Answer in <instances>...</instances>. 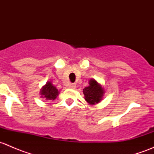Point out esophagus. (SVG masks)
<instances>
[{
    "mask_svg": "<svg viewBox=\"0 0 154 154\" xmlns=\"http://www.w3.org/2000/svg\"><path fill=\"white\" fill-rule=\"evenodd\" d=\"M68 87H69L70 88H76V84H75V83H70V84L68 85Z\"/></svg>",
    "mask_w": 154,
    "mask_h": 154,
    "instance_id": "obj_1",
    "label": "esophagus"
}]
</instances>
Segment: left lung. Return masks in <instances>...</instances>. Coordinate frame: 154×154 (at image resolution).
Returning <instances> with one entry per match:
<instances>
[{
	"instance_id": "8db88e82",
	"label": "left lung",
	"mask_w": 154,
	"mask_h": 154,
	"mask_svg": "<svg viewBox=\"0 0 154 154\" xmlns=\"http://www.w3.org/2000/svg\"><path fill=\"white\" fill-rule=\"evenodd\" d=\"M89 86L83 88L85 100L90 105H94L100 102L104 94V89L94 79H91L88 82Z\"/></svg>"
}]
</instances>
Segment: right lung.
<instances>
[{
  "label": "right lung",
  "mask_w": 154,
  "mask_h": 154,
  "mask_svg": "<svg viewBox=\"0 0 154 154\" xmlns=\"http://www.w3.org/2000/svg\"><path fill=\"white\" fill-rule=\"evenodd\" d=\"M41 97L45 98V100H55L59 94L58 89L53 86L51 82H47L45 85L40 90Z\"/></svg>",
  "instance_id": "add662e5"
}]
</instances>
